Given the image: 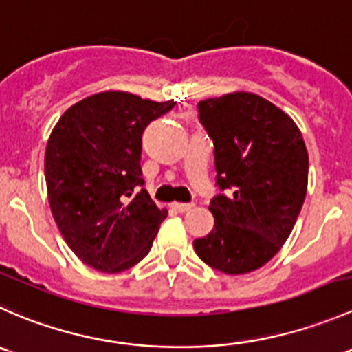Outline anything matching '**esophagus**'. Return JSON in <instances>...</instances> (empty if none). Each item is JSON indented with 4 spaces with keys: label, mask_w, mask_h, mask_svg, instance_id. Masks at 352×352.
Wrapping results in <instances>:
<instances>
[{
    "label": "esophagus",
    "mask_w": 352,
    "mask_h": 352,
    "mask_svg": "<svg viewBox=\"0 0 352 352\" xmlns=\"http://www.w3.org/2000/svg\"><path fill=\"white\" fill-rule=\"evenodd\" d=\"M171 207L175 208L176 212H188L193 208V204H179V201H175V204H171Z\"/></svg>",
    "instance_id": "obj_1"
}]
</instances>
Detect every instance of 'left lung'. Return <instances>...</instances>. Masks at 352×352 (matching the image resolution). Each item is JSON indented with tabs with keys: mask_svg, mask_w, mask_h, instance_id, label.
Returning a JSON list of instances; mask_svg holds the SVG:
<instances>
[{
	"mask_svg": "<svg viewBox=\"0 0 352 352\" xmlns=\"http://www.w3.org/2000/svg\"><path fill=\"white\" fill-rule=\"evenodd\" d=\"M214 142L221 190L208 210L214 229L195 239L197 255L229 276L265 265L286 243L308 190V151L289 114L252 92L198 104Z\"/></svg>",
	"mask_w": 352,
	"mask_h": 352,
	"instance_id": "8db88e82",
	"label": "left lung"
}]
</instances>
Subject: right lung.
Segmentation results:
<instances>
[{
	"mask_svg": "<svg viewBox=\"0 0 352 352\" xmlns=\"http://www.w3.org/2000/svg\"><path fill=\"white\" fill-rule=\"evenodd\" d=\"M175 104L104 90L68 107L51 131L47 200L63 239L85 265L123 272L151 252L168 210L138 191L142 135Z\"/></svg>",
	"mask_w": 352,
	"mask_h": 352,
	"instance_id": "right-lung-1",
	"label": "right lung"
}]
</instances>
